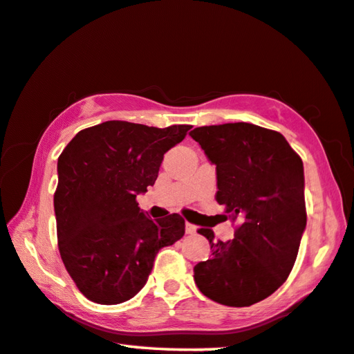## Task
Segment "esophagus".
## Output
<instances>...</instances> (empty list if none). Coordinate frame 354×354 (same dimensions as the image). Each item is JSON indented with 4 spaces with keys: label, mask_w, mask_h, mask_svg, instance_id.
I'll list each match as a JSON object with an SVG mask.
<instances>
[{
    "label": "esophagus",
    "mask_w": 354,
    "mask_h": 354,
    "mask_svg": "<svg viewBox=\"0 0 354 354\" xmlns=\"http://www.w3.org/2000/svg\"><path fill=\"white\" fill-rule=\"evenodd\" d=\"M186 233L187 234H195V233H197V227L192 225V223H186Z\"/></svg>",
    "instance_id": "34e87169"
}]
</instances>
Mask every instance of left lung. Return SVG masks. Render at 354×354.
<instances>
[{"label": "left lung", "mask_w": 354, "mask_h": 354, "mask_svg": "<svg viewBox=\"0 0 354 354\" xmlns=\"http://www.w3.org/2000/svg\"><path fill=\"white\" fill-rule=\"evenodd\" d=\"M216 165L218 205L241 225L232 241L200 228L212 257L194 268L198 290L218 304L248 307L271 296L293 269L306 230L304 165L276 131L228 122L189 133Z\"/></svg>", "instance_id": "obj_1"}]
</instances>
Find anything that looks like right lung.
<instances>
[{
	"label": "right lung",
	"instance_id": "obj_1",
	"mask_svg": "<svg viewBox=\"0 0 354 354\" xmlns=\"http://www.w3.org/2000/svg\"><path fill=\"white\" fill-rule=\"evenodd\" d=\"M189 129L105 121L78 132L58 157V248L89 301L113 306L133 298L157 252L184 236L181 216L151 221L136 198L156 183L164 154Z\"/></svg>",
	"mask_w": 354,
	"mask_h": 354
}]
</instances>
